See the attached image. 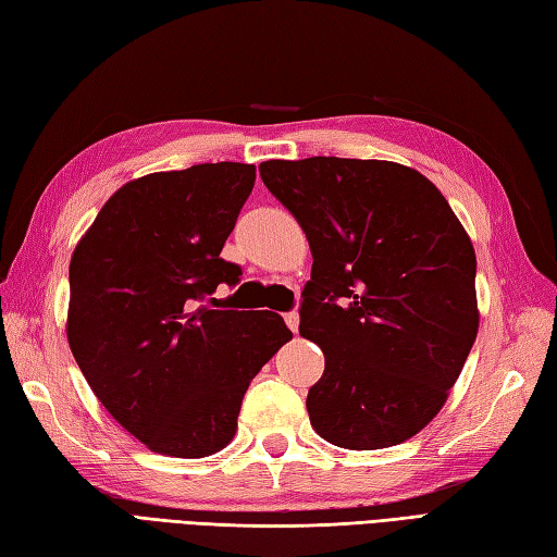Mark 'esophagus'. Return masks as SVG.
<instances>
[{
  "label": "esophagus",
  "mask_w": 557,
  "mask_h": 557,
  "mask_svg": "<svg viewBox=\"0 0 557 557\" xmlns=\"http://www.w3.org/2000/svg\"><path fill=\"white\" fill-rule=\"evenodd\" d=\"M284 322H287V327L292 332H299V313H296V310H289V313H284Z\"/></svg>",
  "instance_id": "34e87169"
}]
</instances>
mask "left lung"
<instances>
[{
    "label": "left lung",
    "instance_id": "obj_1",
    "mask_svg": "<svg viewBox=\"0 0 557 557\" xmlns=\"http://www.w3.org/2000/svg\"><path fill=\"white\" fill-rule=\"evenodd\" d=\"M258 171L313 253L299 332L325 372L308 389L310 424L351 450L404 444L442 410L476 339L468 232L400 163L313 157Z\"/></svg>",
    "mask_w": 557,
    "mask_h": 557
}]
</instances>
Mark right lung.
I'll return each instance as SVG.
<instances>
[{
	"instance_id": "obj_1",
	"label": "right lung",
	"mask_w": 557,
	"mask_h": 557,
	"mask_svg": "<svg viewBox=\"0 0 557 557\" xmlns=\"http://www.w3.org/2000/svg\"><path fill=\"white\" fill-rule=\"evenodd\" d=\"M256 165L199 163L123 185L77 242L69 344L113 420L153 454L206 458L237 432L251 380L292 332L273 310L201 306L242 268L220 258Z\"/></svg>"
}]
</instances>
